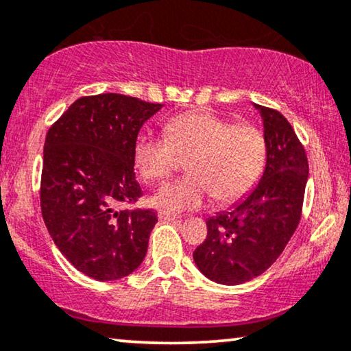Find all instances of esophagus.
I'll use <instances>...</instances> for the list:
<instances>
[{"mask_svg":"<svg viewBox=\"0 0 351 351\" xmlns=\"http://www.w3.org/2000/svg\"><path fill=\"white\" fill-rule=\"evenodd\" d=\"M158 218L160 219H180L181 217L176 213H170V212H165V210H162V212H158Z\"/></svg>","mask_w":351,"mask_h":351,"instance_id":"1","label":"esophagus"}]
</instances>
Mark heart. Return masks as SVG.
<instances>
[{"label":"heart","instance_id":"b5f03b06","mask_svg":"<svg viewBox=\"0 0 351 351\" xmlns=\"http://www.w3.org/2000/svg\"><path fill=\"white\" fill-rule=\"evenodd\" d=\"M165 136L143 134L133 149V162L146 181L167 180L186 157L189 175L154 195V204L170 212L200 208L213 197L230 204L258 183L266 160L265 138L252 125H232L208 110H191L163 125Z\"/></svg>","mask_w":351,"mask_h":351}]
</instances>
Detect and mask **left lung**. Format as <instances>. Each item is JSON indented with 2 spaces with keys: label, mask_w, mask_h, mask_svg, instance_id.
<instances>
[{
  "label": "left lung",
  "mask_w": 351,
  "mask_h": 351,
  "mask_svg": "<svg viewBox=\"0 0 351 351\" xmlns=\"http://www.w3.org/2000/svg\"><path fill=\"white\" fill-rule=\"evenodd\" d=\"M263 121L266 160L249 194L207 219V239L194 263L210 281L249 282L265 273L286 249L300 221L308 181L305 149L281 112L254 104Z\"/></svg>",
  "instance_id": "left-lung-1"
}]
</instances>
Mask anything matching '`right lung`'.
Listing matches in <instances>:
<instances>
[{"mask_svg": "<svg viewBox=\"0 0 351 351\" xmlns=\"http://www.w3.org/2000/svg\"><path fill=\"white\" fill-rule=\"evenodd\" d=\"M162 107L117 93L80 97L46 134L45 224L60 254L96 281L128 276L146 256L157 213L119 207L143 195L133 149Z\"/></svg>", "mask_w": 351, "mask_h": 351, "instance_id": "add662e5", "label": "right lung"}]
</instances>
